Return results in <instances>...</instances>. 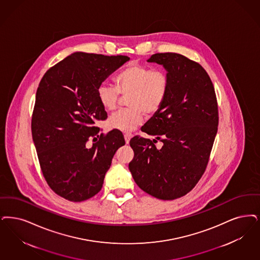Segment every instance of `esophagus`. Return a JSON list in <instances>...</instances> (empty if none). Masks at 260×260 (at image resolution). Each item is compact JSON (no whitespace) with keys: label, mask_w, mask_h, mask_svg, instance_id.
Wrapping results in <instances>:
<instances>
[{"label":"esophagus","mask_w":260,"mask_h":260,"mask_svg":"<svg viewBox=\"0 0 260 260\" xmlns=\"http://www.w3.org/2000/svg\"><path fill=\"white\" fill-rule=\"evenodd\" d=\"M132 136H133V135H131V134H125V135H124L125 143H126V144L129 142V140H131V138H132Z\"/></svg>","instance_id":"34e87169"}]
</instances>
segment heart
<instances>
[{"mask_svg":"<svg viewBox=\"0 0 260 260\" xmlns=\"http://www.w3.org/2000/svg\"><path fill=\"white\" fill-rule=\"evenodd\" d=\"M116 87L103 83L98 88V99L103 108L112 111L117 107L120 93L127 94L128 107L120 109L108 119L112 129L129 133L143 121V113L156 114L166 103L170 80L167 73L154 71L151 67L138 62H129L115 78Z\"/></svg>","mask_w":260,"mask_h":260,"instance_id":"obj_1","label":"heart"}]
</instances>
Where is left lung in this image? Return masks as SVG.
Segmentation results:
<instances>
[{
  "instance_id": "8db88e82",
  "label": "left lung",
  "mask_w": 260,
  "mask_h": 260,
  "mask_svg": "<svg viewBox=\"0 0 260 260\" xmlns=\"http://www.w3.org/2000/svg\"><path fill=\"white\" fill-rule=\"evenodd\" d=\"M148 62L164 66L170 87L162 107L141 128L156 139H131L135 156L128 168L148 194L173 200L189 192L206 170L218 132V102L200 63L171 52L154 54Z\"/></svg>"
}]
</instances>
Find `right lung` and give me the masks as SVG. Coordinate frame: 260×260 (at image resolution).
I'll list each match as a JSON object with an SVG mask.
<instances>
[{"mask_svg":"<svg viewBox=\"0 0 260 260\" xmlns=\"http://www.w3.org/2000/svg\"><path fill=\"white\" fill-rule=\"evenodd\" d=\"M127 56L76 52L51 67L40 82L31 115V136L42 175L61 198L80 202L103 187L122 132L100 134L107 119L98 88L124 64ZM92 140V147L86 143Z\"/></svg>","mask_w":260,"mask_h":260,"instance_id":"right-lung-1","label":"right lung"}]
</instances>
